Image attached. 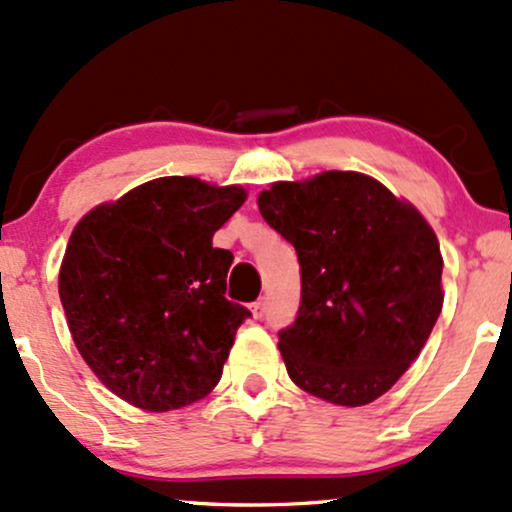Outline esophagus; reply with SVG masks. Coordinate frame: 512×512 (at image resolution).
I'll return each mask as SVG.
<instances>
[{
	"mask_svg": "<svg viewBox=\"0 0 512 512\" xmlns=\"http://www.w3.org/2000/svg\"><path fill=\"white\" fill-rule=\"evenodd\" d=\"M250 313L255 320H260V317H264V313H267V303L264 301H255L250 305Z\"/></svg>",
	"mask_w": 512,
	"mask_h": 512,
	"instance_id": "obj_1",
	"label": "esophagus"
}]
</instances>
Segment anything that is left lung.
Returning a JSON list of instances; mask_svg holds the SVG:
<instances>
[{"instance_id": "obj_1", "label": "left lung", "mask_w": 512, "mask_h": 512, "mask_svg": "<svg viewBox=\"0 0 512 512\" xmlns=\"http://www.w3.org/2000/svg\"><path fill=\"white\" fill-rule=\"evenodd\" d=\"M257 207L301 262V308L279 332L289 378L339 407L383 397L421 354L443 308V255L431 223L356 170L272 182Z\"/></svg>"}]
</instances>
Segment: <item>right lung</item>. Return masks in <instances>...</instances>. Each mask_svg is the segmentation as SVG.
Instances as JSON below:
<instances>
[{"mask_svg": "<svg viewBox=\"0 0 512 512\" xmlns=\"http://www.w3.org/2000/svg\"><path fill=\"white\" fill-rule=\"evenodd\" d=\"M240 185L168 175L93 207L74 226L60 301L86 366L132 407L170 411L219 385L248 308L226 298L233 255L211 238Z\"/></svg>", "mask_w": 512, "mask_h": 512, "instance_id": "right-lung-1", "label": "right lung"}]
</instances>
